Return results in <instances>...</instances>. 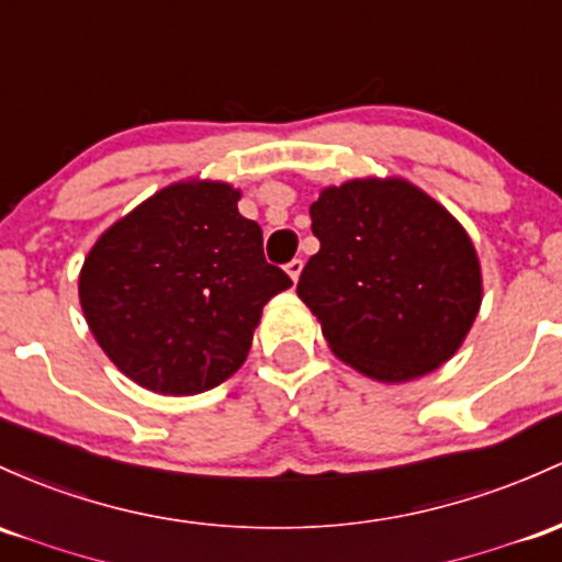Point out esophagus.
<instances>
[{
    "mask_svg": "<svg viewBox=\"0 0 562 562\" xmlns=\"http://www.w3.org/2000/svg\"><path fill=\"white\" fill-rule=\"evenodd\" d=\"M285 271H288V274H291L293 282H299L301 271H304V261H301V258H293V261L285 267Z\"/></svg>",
    "mask_w": 562,
    "mask_h": 562,
    "instance_id": "esophagus-1",
    "label": "esophagus"
}]
</instances>
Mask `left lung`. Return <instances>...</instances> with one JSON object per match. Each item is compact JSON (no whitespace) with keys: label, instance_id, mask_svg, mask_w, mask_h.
<instances>
[{"label":"left lung","instance_id":"1","mask_svg":"<svg viewBox=\"0 0 562 562\" xmlns=\"http://www.w3.org/2000/svg\"><path fill=\"white\" fill-rule=\"evenodd\" d=\"M319 239L299 299L355 371L386 384L451 360L483 301L470 234L403 178H355L312 202Z\"/></svg>","mask_w":562,"mask_h":562}]
</instances>
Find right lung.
<instances>
[{
  "instance_id": "add662e5",
  "label": "right lung",
  "mask_w": 562,
  "mask_h": 562,
  "mask_svg": "<svg viewBox=\"0 0 562 562\" xmlns=\"http://www.w3.org/2000/svg\"><path fill=\"white\" fill-rule=\"evenodd\" d=\"M239 189L178 181L98 237L79 304L98 347L159 394H200L237 371L271 295L291 277L263 258V234L237 211Z\"/></svg>"
}]
</instances>
